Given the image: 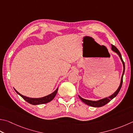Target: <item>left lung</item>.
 Segmentation results:
<instances>
[{"instance_id": "obj_1", "label": "left lung", "mask_w": 133, "mask_h": 133, "mask_svg": "<svg viewBox=\"0 0 133 133\" xmlns=\"http://www.w3.org/2000/svg\"><path fill=\"white\" fill-rule=\"evenodd\" d=\"M112 50H113V52H115V53H116V54L118 55H119V56L120 57V59H121V61L122 62L123 65V74H122V76L121 81H120V85L119 87V88H117V90L115 92V93H113L112 95H110L109 96H108V97H107V98H105L96 101H93L85 99H83V98H81L80 96L78 95L79 99H80L82 101H83L84 103H85V104L88 105L89 106H91V107H96H96H103V106L105 105L106 104H107L108 102H109L111 100L113 99L114 98L115 96H116V95H117L118 93L119 92L120 89H121V87H122V84H123V75H124V70H125L124 62H123V60L121 54H120V52H119V50L117 49V48L114 45H112Z\"/></svg>"}]
</instances>
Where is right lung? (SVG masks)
I'll return each mask as SVG.
<instances>
[{
	"label": "right lung",
	"mask_w": 133,
	"mask_h": 133,
	"mask_svg": "<svg viewBox=\"0 0 133 133\" xmlns=\"http://www.w3.org/2000/svg\"><path fill=\"white\" fill-rule=\"evenodd\" d=\"M14 90H15V91L19 95H20L21 97H22L24 99L25 101H26L28 103H30V104H32L33 105H36L44 104V103L49 102L54 99V98H55V96H56V94L57 92V91H58V87H57V88L54 92L49 94V95L45 96L44 97L38 98H32L27 97V96L21 95V94H20L15 89H14Z\"/></svg>",
	"instance_id": "1"
}]
</instances>
